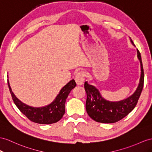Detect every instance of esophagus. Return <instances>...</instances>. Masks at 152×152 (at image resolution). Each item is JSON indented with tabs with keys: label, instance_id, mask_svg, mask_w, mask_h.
Wrapping results in <instances>:
<instances>
[{
	"label": "esophagus",
	"instance_id": "obj_1",
	"mask_svg": "<svg viewBox=\"0 0 152 152\" xmlns=\"http://www.w3.org/2000/svg\"><path fill=\"white\" fill-rule=\"evenodd\" d=\"M85 72L83 71L78 72L76 75L75 76V80L76 83L77 85H83L85 81Z\"/></svg>",
	"mask_w": 152,
	"mask_h": 152
}]
</instances>
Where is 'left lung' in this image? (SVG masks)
<instances>
[{"instance_id": "1", "label": "left lung", "mask_w": 152, "mask_h": 152, "mask_svg": "<svg viewBox=\"0 0 152 152\" xmlns=\"http://www.w3.org/2000/svg\"><path fill=\"white\" fill-rule=\"evenodd\" d=\"M130 42L135 46L130 38ZM137 58L141 64V76L139 85L135 92L128 98L118 101L111 102L100 94L96 87L85 82V90L87 93L86 110L88 115L96 122L102 123H113L118 122L134 110L137 103L141 94L144 84V71L141 60V53L137 49Z\"/></svg>"}]
</instances>
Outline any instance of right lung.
Returning <instances> with one entry per match:
<instances>
[{
  "label": "right lung",
  "mask_w": 152,
  "mask_h": 152,
  "mask_svg": "<svg viewBox=\"0 0 152 152\" xmlns=\"http://www.w3.org/2000/svg\"><path fill=\"white\" fill-rule=\"evenodd\" d=\"M7 84L10 93L15 105L23 114H24L31 121L44 124H49L58 122L65 114V100L72 89L76 87L75 80H72L62 88L53 102L48 105L42 107H33L28 105L19 100L10 87L9 80Z\"/></svg>",
  "instance_id": "1"
}]
</instances>
